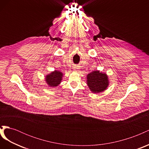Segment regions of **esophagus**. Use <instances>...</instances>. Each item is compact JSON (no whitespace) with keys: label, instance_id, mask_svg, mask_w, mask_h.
Returning a JSON list of instances; mask_svg holds the SVG:
<instances>
[{"label":"esophagus","instance_id":"esophagus-1","mask_svg":"<svg viewBox=\"0 0 149 149\" xmlns=\"http://www.w3.org/2000/svg\"><path fill=\"white\" fill-rule=\"evenodd\" d=\"M78 69H79L78 68V66H74V71H77Z\"/></svg>","mask_w":149,"mask_h":149}]
</instances>
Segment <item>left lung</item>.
<instances>
[{"label": "left lung", "mask_w": 149, "mask_h": 149, "mask_svg": "<svg viewBox=\"0 0 149 149\" xmlns=\"http://www.w3.org/2000/svg\"><path fill=\"white\" fill-rule=\"evenodd\" d=\"M87 85L90 91L93 93L103 92L109 86L108 76L105 73H102L99 70L92 71L87 75Z\"/></svg>", "instance_id": "obj_1"}]
</instances>
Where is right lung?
<instances>
[{
	"label": "right lung",
	"instance_id": "right-lung-1",
	"mask_svg": "<svg viewBox=\"0 0 149 149\" xmlns=\"http://www.w3.org/2000/svg\"><path fill=\"white\" fill-rule=\"evenodd\" d=\"M63 76V73L62 72L58 70H55L46 75L45 79V81L48 86L54 88L58 86L61 83Z\"/></svg>",
	"mask_w": 149,
	"mask_h": 149
}]
</instances>
